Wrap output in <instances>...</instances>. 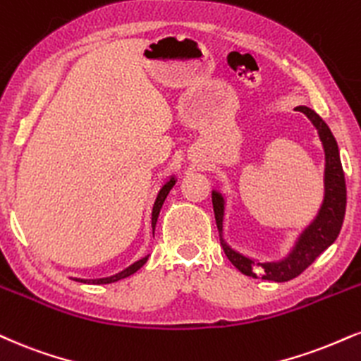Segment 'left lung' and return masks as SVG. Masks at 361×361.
I'll return each instance as SVG.
<instances>
[{
    "mask_svg": "<svg viewBox=\"0 0 361 361\" xmlns=\"http://www.w3.org/2000/svg\"><path fill=\"white\" fill-rule=\"evenodd\" d=\"M298 111L306 114L307 119L314 124V128L318 129L321 142H323L324 158H326V166H324V200L323 205L319 208L318 216L299 235L296 245L290 250L288 257L279 260V262L255 264L252 259L230 249L227 242L224 240L225 200L219 192L212 193V203H214V214L216 228H219L220 245H222L225 255H227L230 262L242 274L255 277V279L260 277L264 281L286 282L298 277L336 240L338 233L341 230L343 219H345L346 185L336 139H334L333 133L329 131L328 124L314 111L306 106H299Z\"/></svg>",
    "mask_w": 361,
    "mask_h": 361,
    "instance_id": "1",
    "label": "left lung"
}]
</instances>
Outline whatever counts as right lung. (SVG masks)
<instances>
[{
	"label": "right lung",
	"instance_id": "right-lung-1",
	"mask_svg": "<svg viewBox=\"0 0 361 361\" xmlns=\"http://www.w3.org/2000/svg\"><path fill=\"white\" fill-rule=\"evenodd\" d=\"M175 178H169V181H166V185L163 186L161 190H159L158 197H156V202H154V207H153V214H151V227H153V233H154V227H156V222H158V215H159V210H161L164 200H166L169 190L173 188V185H175ZM149 255H146V257L139 259L137 262H134L133 266H129L128 269H124V271H121L119 274L116 276H111V277H102V279H75L77 282H85V284H111V282H116L119 279H124V277L134 274V272L137 271V269H141L142 266L146 264V260Z\"/></svg>",
	"mask_w": 361,
	"mask_h": 361
}]
</instances>
